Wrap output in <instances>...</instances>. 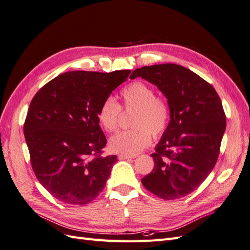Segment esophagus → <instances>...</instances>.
Segmentation results:
<instances>
[{"instance_id":"1","label":"esophagus","mask_w":250,"mask_h":250,"mask_svg":"<svg viewBox=\"0 0 250 250\" xmlns=\"http://www.w3.org/2000/svg\"><path fill=\"white\" fill-rule=\"evenodd\" d=\"M118 158L120 161H124V160H131V158H134L133 156H130V155H124V154H120L118 156Z\"/></svg>"}]
</instances>
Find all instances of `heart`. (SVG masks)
Masks as SVG:
<instances>
[{
  "label": "heart",
  "mask_w": 250,
  "mask_h": 250,
  "mask_svg": "<svg viewBox=\"0 0 250 250\" xmlns=\"http://www.w3.org/2000/svg\"><path fill=\"white\" fill-rule=\"evenodd\" d=\"M121 97L126 109H135L131 119L133 129L113 135L109 148L115 153L132 156L150 145L151 133L160 137L167 130L171 109L167 101L156 97L152 86L142 81H133L126 85ZM120 115V104L112 97L105 98L97 112L98 121L107 132L118 129Z\"/></svg>",
  "instance_id": "obj_1"
}]
</instances>
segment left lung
I'll return each mask as SVG.
<instances>
[{
    "label": "left lung",
    "mask_w": 250,
    "mask_h": 250,
    "mask_svg": "<svg viewBox=\"0 0 250 250\" xmlns=\"http://www.w3.org/2000/svg\"><path fill=\"white\" fill-rule=\"evenodd\" d=\"M137 77L156 85L171 109L167 130L151 154L154 168L142 184L162 199L181 198L215 167L226 127L221 100L208 82L178 64L143 66L130 75Z\"/></svg>",
    "instance_id": "obj_1"
}]
</instances>
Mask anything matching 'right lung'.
I'll use <instances>...</instances> for the list:
<instances>
[{
	"label": "right lung",
	"mask_w": 250,
	"mask_h": 250,
	"mask_svg": "<svg viewBox=\"0 0 250 250\" xmlns=\"http://www.w3.org/2000/svg\"><path fill=\"white\" fill-rule=\"evenodd\" d=\"M130 72H66L43 85L30 103L24 134L31 166L57 200L83 206L104 188L118 157L101 156L107 141L97 112Z\"/></svg>",
	"instance_id": "obj_1"
}]
</instances>
